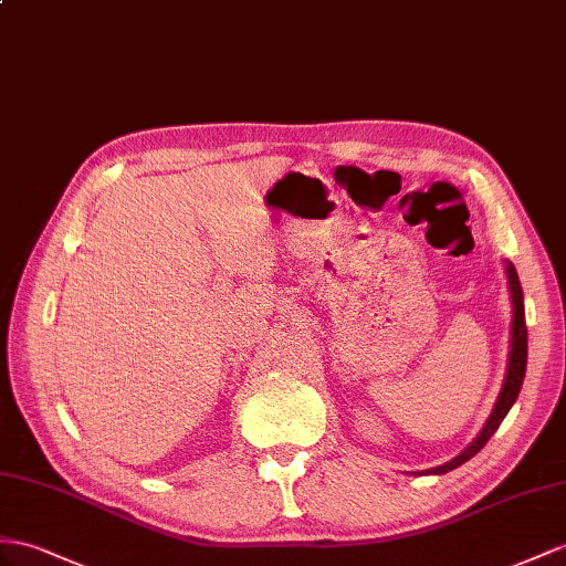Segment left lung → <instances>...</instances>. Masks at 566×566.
Here are the masks:
<instances>
[{
    "label": "left lung",
    "mask_w": 566,
    "mask_h": 566,
    "mask_svg": "<svg viewBox=\"0 0 566 566\" xmlns=\"http://www.w3.org/2000/svg\"><path fill=\"white\" fill-rule=\"evenodd\" d=\"M506 280H510V292H512V303H514V315H512V342H510V364H506V375H504V385L502 392L495 401V409H492L488 423L483 426V430L478 432V438L463 449L459 457H454L452 461L442 463V467H434L430 471L423 473H447L457 467H461L463 461H469L471 457H475L481 449L485 447V442L495 434V430L500 428V423L504 421V416L510 413L512 403L516 401L521 385H524V375H526V358H528V332H526V317H524V292H521V282L518 274L514 270V265L506 260Z\"/></svg>",
    "instance_id": "8db88e82"
}]
</instances>
